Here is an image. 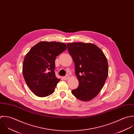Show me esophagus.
Segmentation results:
<instances>
[{"mask_svg": "<svg viewBox=\"0 0 134 134\" xmlns=\"http://www.w3.org/2000/svg\"><path fill=\"white\" fill-rule=\"evenodd\" d=\"M69 77H70V76H69L68 75H67L66 76H65V77H63V79H64V80H68V79L69 78Z\"/></svg>", "mask_w": 134, "mask_h": 134, "instance_id": "esophagus-1", "label": "esophagus"}]
</instances>
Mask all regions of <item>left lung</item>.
<instances>
[{
  "label": "left lung",
  "instance_id": "left-lung-1",
  "mask_svg": "<svg viewBox=\"0 0 134 134\" xmlns=\"http://www.w3.org/2000/svg\"><path fill=\"white\" fill-rule=\"evenodd\" d=\"M67 46L79 81V86L71 93L82 101L91 100L98 94L107 79V58L102 50L93 43H68Z\"/></svg>",
  "mask_w": 134,
  "mask_h": 134
}]
</instances>
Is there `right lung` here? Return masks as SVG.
<instances>
[{
  "instance_id": "obj_1",
  "label": "right lung",
  "mask_w": 134,
  "mask_h": 134,
  "mask_svg": "<svg viewBox=\"0 0 134 134\" xmlns=\"http://www.w3.org/2000/svg\"><path fill=\"white\" fill-rule=\"evenodd\" d=\"M67 46L58 42L41 41L34 46L25 56L23 75L30 90L43 97L52 94L60 79L56 77L55 60Z\"/></svg>"
}]
</instances>
